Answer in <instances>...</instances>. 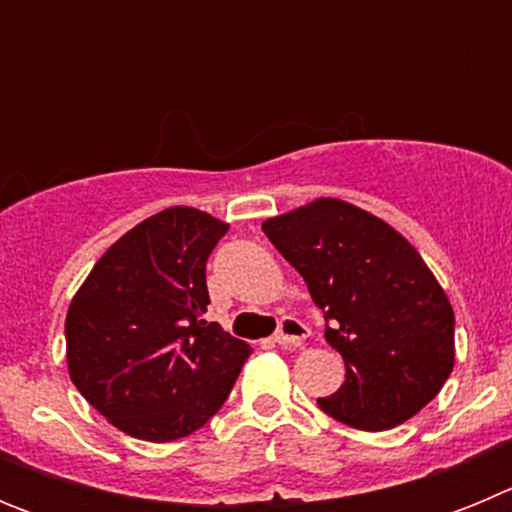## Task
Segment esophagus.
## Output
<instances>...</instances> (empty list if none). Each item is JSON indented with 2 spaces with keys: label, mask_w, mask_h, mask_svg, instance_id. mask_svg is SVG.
<instances>
[{
  "label": "esophagus",
  "mask_w": 512,
  "mask_h": 512,
  "mask_svg": "<svg viewBox=\"0 0 512 512\" xmlns=\"http://www.w3.org/2000/svg\"><path fill=\"white\" fill-rule=\"evenodd\" d=\"M305 338H307L305 323H300L297 318L279 320V330L274 333V343H279V346H302Z\"/></svg>",
  "instance_id": "34e87169"
}]
</instances>
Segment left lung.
<instances>
[{
	"label": "left lung",
	"mask_w": 512,
	"mask_h": 512,
	"mask_svg": "<svg viewBox=\"0 0 512 512\" xmlns=\"http://www.w3.org/2000/svg\"><path fill=\"white\" fill-rule=\"evenodd\" d=\"M325 312V341L346 382L320 410L361 431L405 423L454 369V310L423 256L392 225L351 202L320 197L264 220Z\"/></svg>",
	"instance_id": "8db88e82"
}]
</instances>
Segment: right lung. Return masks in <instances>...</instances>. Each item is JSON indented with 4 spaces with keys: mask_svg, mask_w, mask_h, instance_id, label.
<instances>
[{
    "mask_svg": "<svg viewBox=\"0 0 512 512\" xmlns=\"http://www.w3.org/2000/svg\"><path fill=\"white\" fill-rule=\"evenodd\" d=\"M228 223L169 207L104 251L66 315L71 382L128 436L184 438L223 408L251 346L202 315L207 259Z\"/></svg>",
    "mask_w": 512,
    "mask_h": 512,
    "instance_id": "add662e5",
    "label": "right lung"
}]
</instances>
